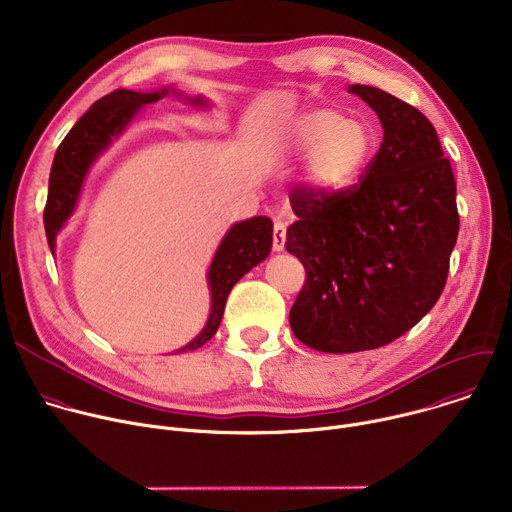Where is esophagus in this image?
Returning <instances> with one entry per match:
<instances>
[{
	"label": "esophagus",
	"instance_id": "obj_1",
	"mask_svg": "<svg viewBox=\"0 0 512 512\" xmlns=\"http://www.w3.org/2000/svg\"><path fill=\"white\" fill-rule=\"evenodd\" d=\"M285 231H287V225L283 221H275V227H273V251H283V247H285Z\"/></svg>",
	"mask_w": 512,
	"mask_h": 512
}]
</instances>
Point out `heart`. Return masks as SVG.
<instances>
[{
  "label": "heart",
  "mask_w": 512,
  "mask_h": 512,
  "mask_svg": "<svg viewBox=\"0 0 512 512\" xmlns=\"http://www.w3.org/2000/svg\"><path fill=\"white\" fill-rule=\"evenodd\" d=\"M373 145L375 139L367 125L332 109H316L298 117L281 135L285 152L308 154L300 178L318 196H332L354 186L371 162Z\"/></svg>",
  "instance_id": "heart-1"
}]
</instances>
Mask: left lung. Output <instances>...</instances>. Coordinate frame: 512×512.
<instances>
[{
  "instance_id": "1",
  "label": "left lung",
  "mask_w": 512,
  "mask_h": 512,
  "mask_svg": "<svg viewBox=\"0 0 512 512\" xmlns=\"http://www.w3.org/2000/svg\"><path fill=\"white\" fill-rule=\"evenodd\" d=\"M350 93L381 119L377 156L344 192L289 194L298 221L285 249L306 269L289 326L320 352L373 350L411 330L442 296L460 231L452 164L429 119L377 87Z\"/></svg>"
}]
</instances>
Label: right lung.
Wrapping results in <instances>:
<instances>
[{
  "label": "right lung",
  "instance_id": "add662e5",
  "mask_svg": "<svg viewBox=\"0 0 512 512\" xmlns=\"http://www.w3.org/2000/svg\"><path fill=\"white\" fill-rule=\"evenodd\" d=\"M174 93L162 89L158 93H137L127 89H117L97 103L75 123L62 143L58 145L50 182H48V198L44 206V227L50 251L54 253V243L58 231L70 218L72 210L77 206L85 176L91 164L99 158L101 152L107 150V145L117 137L133 115L143 107L156 103L164 95ZM192 105H206L204 99H188ZM273 241V223L267 216H253L249 221L237 223L225 235L216 249V255L208 269V285H210V316L202 332L188 342L178 352L194 350L208 342L218 326H221L225 304L231 294L233 285L257 263H261L269 251Z\"/></svg>",
  "mask_w": 512,
  "mask_h": 512
}]
</instances>
